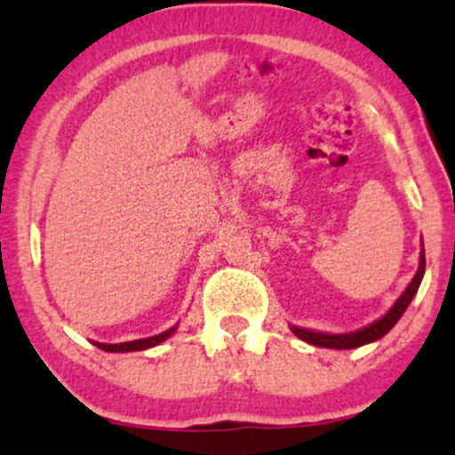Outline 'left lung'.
I'll use <instances>...</instances> for the list:
<instances>
[{
    "label": "left lung",
    "instance_id": "left-lung-1",
    "mask_svg": "<svg viewBox=\"0 0 455 455\" xmlns=\"http://www.w3.org/2000/svg\"><path fill=\"white\" fill-rule=\"evenodd\" d=\"M424 271H426V254L424 250H421L419 267H417L415 278H412L411 284L406 286L404 293L398 297V301L391 306L387 315L379 318V321L370 323L368 327L357 329V331H351V333H321V331H310V329H301V327H291V329H293L297 338H301V340L307 344H315V347H323V348H340V351H344V348H357V347H363V344L379 340V338H383L385 333H387L389 329L400 321V316L404 315V310L409 307L412 297L417 293V289H419L421 280H424Z\"/></svg>",
    "mask_w": 455,
    "mask_h": 455
}]
</instances>
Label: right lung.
<instances>
[{"label":"right lung","mask_w":455,"mask_h":455,"mask_svg":"<svg viewBox=\"0 0 455 455\" xmlns=\"http://www.w3.org/2000/svg\"><path fill=\"white\" fill-rule=\"evenodd\" d=\"M175 327L166 329V331L158 333V336H151V338H143V340H132V342H122V344H102V342H93L98 348H102V351H108V353H130V351H145V348H151L156 347V344L164 342L166 338H171L175 333Z\"/></svg>","instance_id":"add662e5"}]
</instances>
